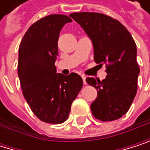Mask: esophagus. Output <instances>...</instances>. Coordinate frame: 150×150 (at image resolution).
Wrapping results in <instances>:
<instances>
[{"label":"esophagus","instance_id":"esophagus-1","mask_svg":"<svg viewBox=\"0 0 150 150\" xmlns=\"http://www.w3.org/2000/svg\"><path fill=\"white\" fill-rule=\"evenodd\" d=\"M82 79H83L84 85H86V77H85V76H82Z\"/></svg>","mask_w":150,"mask_h":150}]
</instances>
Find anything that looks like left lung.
Masks as SVG:
<instances>
[{"instance_id": "8db88e82", "label": "left lung", "mask_w": 150, "mask_h": 150, "mask_svg": "<svg viewBox=\"0 0 150 150\" xmlns=\"http://www.w3.org/2000/svg\"><path fill=\"white\" fill-rule=\"evenodd\" d=\"M70 16L91 40L96 63L107 66L103 80L86 79L97 89V98L91 104L92 113L102 121L118 119L128 111L136 96L140 74L136 44L127 29L109 16L78 12Z\"/></svg>"}]
</instances>
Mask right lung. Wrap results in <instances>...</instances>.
Listing matches in <instances>:
<instances>
[{
    "instance_id": "add662e5",
    "label": "right lung",
    "mask_w": 150,
    "mask_h": 150,
    "mask_svg": "<svg viewBox=\"0 0 150 150\" xmlns=\"http://www.w3.org/2000/svg\"><path fill=\"white\" fill-rule=\"evenodd\" d=\"M71 22L65 15L41 18L25 33L18 49V77L24 97L35 116L46 123L67 120L83 86L79 75L57 73L54 66L59 33Z\"/></svg>"
}]
</instances>
